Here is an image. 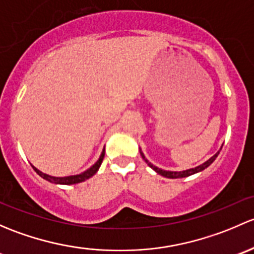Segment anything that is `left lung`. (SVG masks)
<instances>
[{
    "label": "left lung",
    "instance_id": "1",
    "mask_svg": "<svg viewBox=\"0 0 254 254\" xmlns=\"http://www.w3.org/2000/svg\"><path fill=\"white\" fill-rule=\"evenodd\" d=\"M140 155H142V158L144 159V161H145V163L148 164V165L150 166L151 169H153V170H155V171L158 172L159 175H161V176H164V177H167V179H182V177H187V176H190V175H193V174H197V172H200V171H203V170H204V169H206V167H208L209 165H210V164L213 163L214 160H215V159H216V156L219 155V151H218V153L215 154V155H214V156H211V158L209 159V160H206L204 164H202V165H199V166L194 167V169H190V170H186V171H180V172H177V171H166V170H161V169H159V167L154 166L153 164H151V163H149V161L146 160V159H145V156H144V154H143L142 151H140Z\"/></svg>",
    "mask_w": 254,
    "mask_h": 254
}]
</instances>
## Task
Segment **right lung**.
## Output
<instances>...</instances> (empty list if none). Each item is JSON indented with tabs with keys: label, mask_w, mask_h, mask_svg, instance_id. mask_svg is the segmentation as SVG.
<instances>
[{
	"label": "right lung",
	"mask_w": 254,
	"mask_h": 254,
	"mask_svg": "<svg viewBox=\"0 0 254 254\" xmlns=\"http://www.w3.org/2000/svg\"><path fill=\"white\" fill-rule=\"evenodd\" d=\"M104 156H105V149L103 150V153H101L100 158H99V160L96 161L95 164H94L93 166L90 167V169H88L87 171L82 172V174L79 175H74V176H67V177H54V176H50V175H46L44 174V172L39 171L36 167L33 166V169L35 170L36 174L39 175V176H41L43 179H45L46 181L49 182H52V184H56V185H74V184H79V182H83L85 181V180L90 179L91 176H94V175L96 174V171L99 170V167H100L101 163H103V159Z\"/></svg>",
	"instance_id": "obj_1"
}]
</instances>
